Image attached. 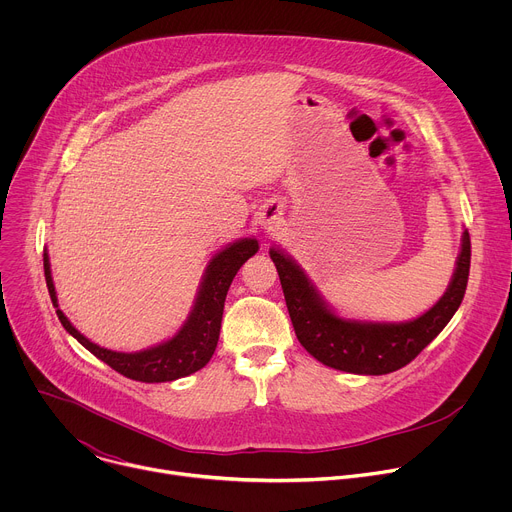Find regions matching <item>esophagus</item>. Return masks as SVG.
Instances as JSON below:
<instances>
[{"mask_svg":"<svg viewBox=\"0 0 512 512\" xmlns=\"http://www.w3.org/2000/svg\"><path fill=\"white\" fill-rule=\"evenodd\" d=\"M279 223V212H261L259 214V225L263 227V229H267V231H271L275 225Z\"/></svg>","mask_w":512,"mask_h":512,"instance_id":"1","label":"esophagus"}]
</instances>
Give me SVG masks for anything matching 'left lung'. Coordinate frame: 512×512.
<instances>
[{
	"label": "left lung",
	"mask_w": 512,
	"mask_h": 512,
	"mask_svg": "<svg viewBox=\"0 0 512 512\" xmlns=\"http://www.w3.org/2000/svg\"><path fill=\"white\" fill-rule=\"evenodd\" d=\"M287 312L302 346L326 367L354 375H387L409 364L460 308L470 273V235L462 233L456 271L433 308L409 322H364L338 316L318 294L304 269L271 247Z\"/></svg>",
	"instance_id": "8db88e82"
}]
</instances>
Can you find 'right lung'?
I'll return each mask as SVG.
<instances>
[{
	"label": "right lung",
	"instance_id": "right-lung-1",
	"mask_svg": "<svg viewBox=\"0 0 512 512\" xmlns=\"http://www.w3.org/2000/svg\"><path fill=\"white\" fill-rule=\"evenodd\" d=\"M257 251H259L257 239H249V237L235 241L218 251L204 269L194 306L186 322L182 324V328L170 340H164L162 344L150 346L139 352H117V350L103 348L91 342L89 338H85L75 326L70 324V320L58 308V298H56V289H54L52 271H50V257L46 251H44V277H46L52 306L56 308V316L70 336H75L89 352H93L97 358L107 362L113 371H117L127 379L141 381V383H166V381H176L200 371L212 358L218 342V334H221L227 291L237 271Z\"/></svg>",
	"mask_w": 512,
	"mask_h": 512
}]
</instances>
